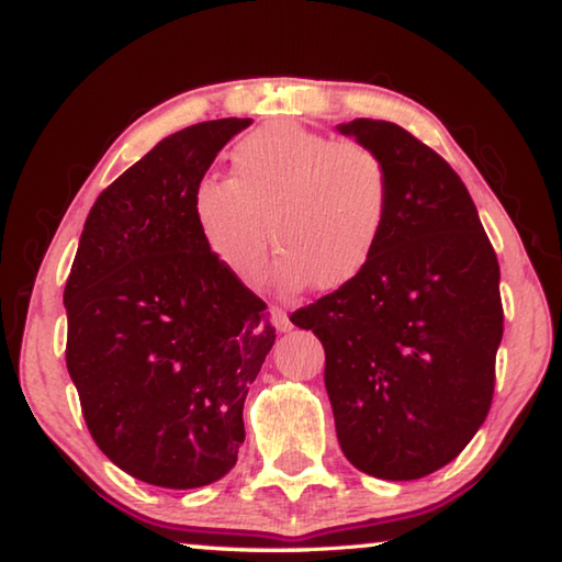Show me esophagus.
I'll return each instance as SVG.
<instances>
[{
  "label": "esophagus",
  "instance_id": "obj_1",
  "mask_svg": "<svg viewBox=\"0 0 562 562\" xmlns=\"http://www.w3.org/2000/svg\"><path fill=\"white\" fill-rule=\"evenodd\" d=\"M272 323H274V328H278L280 333H288V330H292L290 317H288V313H284L282 307H272Z\"/></svg>",
  "mask_w": 562,
  "mask_h": 562
}]
</instances>
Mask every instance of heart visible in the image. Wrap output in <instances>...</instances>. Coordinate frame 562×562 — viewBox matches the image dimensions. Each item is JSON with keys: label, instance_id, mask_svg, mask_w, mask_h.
<instances>
[{"label": "heart", "instance_id": "obj_1", "mask_svg": "<svg viewBox=\"0 0 562 562\" xmlns=\"http://www.w3.org/2000/svg\"><path fill=\"white\" fill-rule=\"evenodd\" d=\"M393 204L381 150L297 123H272L232 148V179L196 181L191 216L204 247L234 278L265 280L272 245L278 278L300 288H346L379 249Z\"/></svg>", "mask_w": 562, "mask_h": 562}]
</instances>
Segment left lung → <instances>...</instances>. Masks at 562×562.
I'll use <instances>...</instances> for the list:
<instances>
[{
	"instance_id": "8db88e82",
	"label": "left lung",
	"mask_w": 562,
	"mask_h": 562,
	"mask_svg": "<svg viewBox=\"0 0 562 562\" xmlns=\"http://www.w3.org/2000/svg\"><path fill=\"white\" fill-rule=\"evenodd\" d=\"M338 131L389 161V227L353 282L290 321L323 342L348 462L379 480H422L462 454L490 414L505 323L497 255L437 150L389 121Z\"/></svg>"
}]
</instances>
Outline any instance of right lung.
Segmentation results:
<instances>
[{
    "label": "right lung",
    "instance_id": "add662e5",
    "mask_svg": "<svg viewBox=\"0 0 562 562\" xmlns=\"http://www.w3.org/2000/svg\"><path fill=\"white\" fill-rule=\"evenodd\" d=\"M249 123L189 125L123 171L90 209L65 284V361L90 437L154 487H204L237 464L247 391L274 346L267 305L191 216V189Z\"/></svg>",
    "mask_w": 562,
    "mask_h": 562
}]
</instances>
